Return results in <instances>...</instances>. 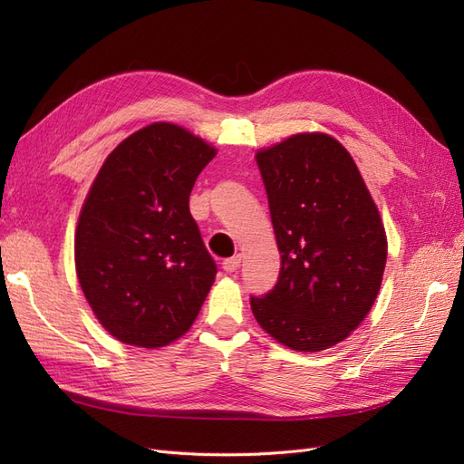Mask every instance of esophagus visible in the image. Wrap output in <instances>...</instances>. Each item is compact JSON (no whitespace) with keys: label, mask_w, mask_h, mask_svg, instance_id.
Returning <instances> with one entry per match:
<instances>
[{"label":"esophagus","mask_w":464,"mask_h":464,"mask_svg":"<svg viewBox=\"0 0 464 464\" xmlns=\"http://www.w3.org/2000/svg\"><path fill=\"white\" fill-rule=\"evenodd\" d=\"M240 263H242V257H240V256L230 257V259H224V261H222V269L227 271V273H236L237 266H240Z\"/></svg>","instance_id":"34e87169"}]
</instances>
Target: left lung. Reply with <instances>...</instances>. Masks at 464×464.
Instances as JSON below:
<instances>
[{
    "mask_svg": "<svg viewBox=\"0 0 464 464\" xmlns=\"http://www.w3.org/2000/svg\"><path fill=\"white\" fill-rule=\"evenodd\" d=\"M280 251L275 288L251 296L273 339L298 353L344 341L372 310L387 261L382 217L350 152L298 133L257 152Z\"/></svg>",
    "mask_w": 464,
    "mask_h": 464,
    "instance_id": "left-lung-1",
    "label": "left lung"
}]
</instances>
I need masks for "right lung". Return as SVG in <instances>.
<instances>
[{"instance_id":"right-lung-1","label":"right lung","mask_w":464,"mask_h":464,"mask_svg":"<svg viewBox=\"0 0 464 464\" xmlns=\"http://www.w3.org/2000/svg\"><path fill=\"white\" fill-rule=\"evenodd\" d=\"M217 149L174 123H150L108 154L81 208L75 266L82 294L118 341L179 339L217 265L189 213V193Z\"/></svg>"}]
</instances>
